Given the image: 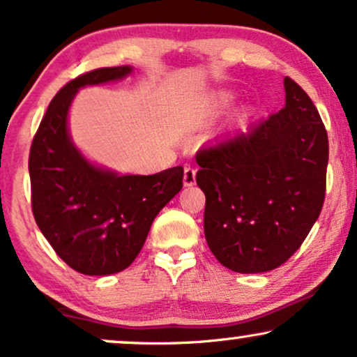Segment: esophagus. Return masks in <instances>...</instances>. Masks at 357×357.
Masks as SVG:
<instances>
[{
  "mask_svg": "<svg viewBox=\"0 0 357 357\" xmlns=\"http://www.w3.org/2000/svg\"><path fill=\"white\" fill-rule=\"evenodd\" d=\"M196 183V169L191 165L184 166V186H192Z\"/></svg>",
  "mask_w": 357,
  "mask_h": 357,
  "instance_id": "34e87169",
  "label": "esophagus"
}]
</instances>
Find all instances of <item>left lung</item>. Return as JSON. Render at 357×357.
<instances>
[{
  "label": "left lung",
  "mask_w": 357,
  "mask_h": 357,
  "mask_svg": "<svg viewBox=\"0 0 357 357\" xmlns=\"http://www.w3.org/2000/svg\"><path fill=\"white\" fill-rule=\"evenodd\" d=\"M285 92L277 114L196 153L207 245L238 273L285 264L323 209L326 128L308 93L290 77Z\"/></svg>",
  "instance_id": "1"
}]
</instances>
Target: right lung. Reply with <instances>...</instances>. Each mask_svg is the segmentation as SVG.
<instances>
[{"label": "right lung", "mask_w": 357, "mask_h": 357, "mask_svg": "<svg viewBox=\"0 0 357 357\" xmlns=\"http://www.w3.org/2000/svg\"><path fill=\"white\" fill-rule=\"evenodd\" d=\"M132 67L80 74L56 93L29 151L31 206L36 224L62 260L84 275H110L142 250L153 220L181 191V166L151 176H119L96 168L72 145L67 112L75 92L125 77Z\"/></svg>", "instance_id": "add662e5"}]
</instances>
